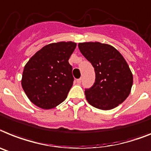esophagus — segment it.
<instances>
[{
	"label": "esophagus",
	"instance_id": "obj_1",
	"mask_svg": "<svg viewBox=\"0 0 151 151\" xmlns=\"http://www.w3.org/2000/svg\"><path fill=\"white\" fill-rule=\"evenodd\" d=\"M77 83H78V84H80V83H81V78H79V79H77Z\"/></svg>",
	"mask_w": 151,
	"mask_h": 151
}]
</instances>
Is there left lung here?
<instances>
[{
  "instance_id": "left-lung-1",
  "label": "left lung",
  "mask_w": 151,
  "mask_h": 151,
  "mask_svg": "<svg viewBox=\"0 0 151 151\" xmlns=\"http://www.w3.org/2000/svg\"><path fill=\"white\" fill-rule=\"evenodd\" d=\"M78 47L91 63L96 74L93 86L85 89L88 103L104 111L123 103L130 93L133 75L121 53L100 42L79 43Z\"/></svg>"
}]
</instances>
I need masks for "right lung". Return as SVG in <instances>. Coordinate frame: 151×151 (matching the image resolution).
Listing matches in <instances>:
<instances>
[{"instance_id":"add662e5","label":"right lung","mask_w":151,"mask_h":151,"mask_svg":"<svg viewBox=\"0 0 151 151\" xmlns=\"http://www.w3.org/2000/svg\"><path fill=\"white\" fill-rule=\"evenodd\" d=\"M76 46L71 41L48 44L27 63L21 85L34 104L47 110L67 98L74 80L68 60Z\"/></svg>"}]
</instances>
